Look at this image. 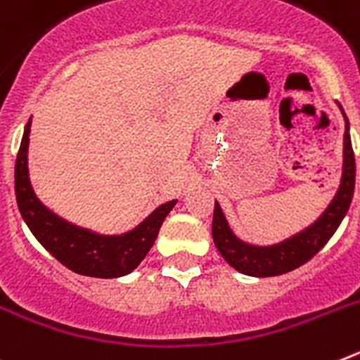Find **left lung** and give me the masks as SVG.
<instances>
[{
    "label": "left lung",
    "instance_id": "1",
    "mask_svg": "<svg viewBox=\"0 0 360 360\" xmlns=\"http://www.w3.org/2000/svg\"><path fill=\"white\" fill-rule=\"evenodd\" d=\"M342 117L346 122L345 142H342V174L341 184L337 189L335 196L324 209L323 214L304 227L303 231L295 232L294 236L279 241L274 245H252L232 232L224 211L219 203L214 202V216H212V240L216 249L224 256L225 262L236 269L238 272L254 278H270V276L287 274L290 270L304 265L308 259L316 256L324 245L328 243L333 232L341 225L342 218L349 209V203L354 198L355 189V157L349 139V122L345 110L339 103Z\"/></svg>",
    "mask_w": 360,
    "mask_h": 360
}]
</instances>
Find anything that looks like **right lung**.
Segmentation results:
<instances>
[{"label":"right lung","mask_w":360,"mask_h":360,"mask_svg":"<svg viewBox=\"0 0 360 360\" xmlns=\"http://www.w3.org/2000/svg\"><path fill=\"white\" fill-rule=\"evenodd\" d=\"M30 126L32 120H28L15 158L14 187L19 212L32 234L57 262L77 274L110 279L133 272L153 247L165 216L169 214L178 200L158 205L136 227L122 234H98L90 229L70 224L50 211L32 189L28 176Z\"/></svg>","instance_id":"obj_1"}]
</instances>
